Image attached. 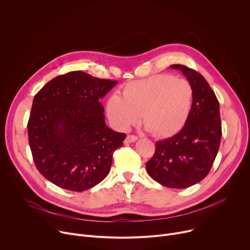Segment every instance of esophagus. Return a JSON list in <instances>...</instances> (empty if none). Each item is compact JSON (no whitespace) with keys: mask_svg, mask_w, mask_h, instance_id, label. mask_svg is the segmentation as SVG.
Instances as JSON below:
<instances>
[{"mask_svg":"<svg viewBox=\"0 0 250 250\" xmlns=\"http://www.w3.org/2000/svg\"><path fill=\"white\" fill-rule=\"evenodd\" d=\"M138 141V137L137 136H134V135H127L126 138H125V143L126 144H130V143H134Z\"/></svg>","mask_w":250,"mask_h":250,"instance_id":"34e87169","label":"esophagus"}]
</instances>
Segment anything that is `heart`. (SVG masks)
<instances>
[{
	"mask_svg": "<svg viewBox=\"0 0 250 250\" xmlns=\"http://www.w3.org/2000/svg\"><path fill=\"white\" fill-rule=\"evenodd\" d=\"M194 91L184 78L157 74L127 83L123 97L112 94L106 102V113L112 125L122 130L143 122L159 138L177 135L187 124Z\"/></svg>",
	"mask_w": 250,
	"mask_h": 250,
	"instance_id": "obj_1",
	"label": "heart"
}]
</instances>
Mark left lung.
<instances>
[{
    "instance_id": "left-lung-1",
    "label": "left lung",
    "mask_w": 250,
    "mask_h": 250,
    "mask_svg": "<svg viewBox=\"0 0 250 250\" xmlns=\"http://www.w3.org/2000/svg\"><path fill=\"white\" fill-rule=\"evenodd\" d=\"M170 68L182 71L194 91L187 124L172 138L156 142V151L146 172L161 185L183 189L202 181L217 156L221 141L219 103L206 79L184 65Z\"/></svg>"
}]
</instances>
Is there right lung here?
I'll return each instance as SVG.
<instances>
[{"instance_id":"right-lung-1","label":"right lung","mask_w":250,"mask_h":250,"mask_svg":"<svg viewBox=\"0 0 250 250\" xmlns=\"http://www.w3.org/2000/svg\"><path fill=\"white\" fill-rule=\"evenodd\" d=\"M116 84L73 71L50 80L34 96L30 148L38 171L54 185L81 192L107 176L126 135L106 125L99 99Z\"/></svg>"}]
</instances>
